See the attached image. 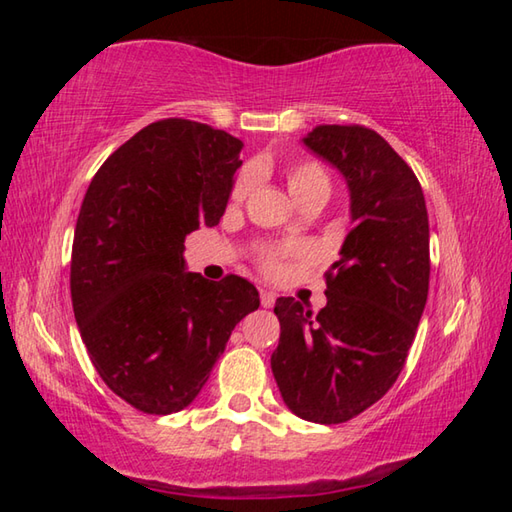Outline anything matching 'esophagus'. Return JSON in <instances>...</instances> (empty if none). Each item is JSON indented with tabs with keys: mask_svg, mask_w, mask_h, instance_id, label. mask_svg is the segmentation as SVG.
Returning <instances> with one entry per match:
<instances>
[{
	"mask_svg": "<svg viewBox=\"0 0 512 512\" xmlns=\"http://www.w3.org/2000/svg\"><path fill=\"white\" fill-rule=\"evenodd\" d=\"M259 300H262V307H273L275 305V293L262 289V291H259Z\"/></svg>",
	"mask_w": 512,
	"mask_h": 512,
	"instance_id": "esophagus-1",
	"label": "esophagus"
}]
</instances>
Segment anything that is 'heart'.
<instances>
[{"instance_id": "heart-1", "label": "heart", "mask_w": 512, "mask_h": 512, "mask_svg": "<svg viewBox=\"0 0 512 512\" xmlns=\"http://www.w3.org/2000/svg\"><path fill=\"white\" fill-rule=\"evenodd\" d=\"M287 185L289 192L293 194L298 203L307 201V198H327L329 189H332V183H329L327 171L320 167L316 160H293L287 164ZM255 183V171L253 169H244L239 171V176L235 178L230 189V201L232 203H241L244 198L250 194ZM289 257V250H280V248H266L259 253V268L262 273L268 277H277L284 273V259Z\"/></svg>"}]
</instances>
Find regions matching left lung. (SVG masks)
I'll use <instances>...</instances> for the list:
<instances>
[{
  "instance_id": "1",
  "label": "left lung",
  "mask_w": 512,
  "mask_h": 512,
  "mask_svg": "<svg viewBox=\"0 0 512 512\" xmlns=\"http://www.w3.org/2000/svg\"><path fill=\"white\" fill-rule=\"evenodd\" d=\"M305 144L348 180L354 228L316 316L277 298L271 368L298 418L339 424L381 400L409 357L429 293V216L413 169L379 133L316 126Z\"/></svg>"
}]
</instances>
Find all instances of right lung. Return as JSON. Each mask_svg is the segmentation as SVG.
Instances as JSON below:
<instances>
[{
    "label": "right lung",
    "instance_id": "right-lung-1",
    "mask_svg": "<svg viewBox=\"0 0 512 512\" xmlns=\"http://www.w3.org/2000/svg\"><path fill=\"white\" fill-rule=\"evenodd\" d=\"M241 142L169 117L110 155L85 192L72 244V307L92 366L133 409L167 415L201 393L232 329L259 307L239 275L185 273V237L216 225Z\"/></svg>",
    "mask_w": 512,
    "mask_h": 512
}]
</instances>
